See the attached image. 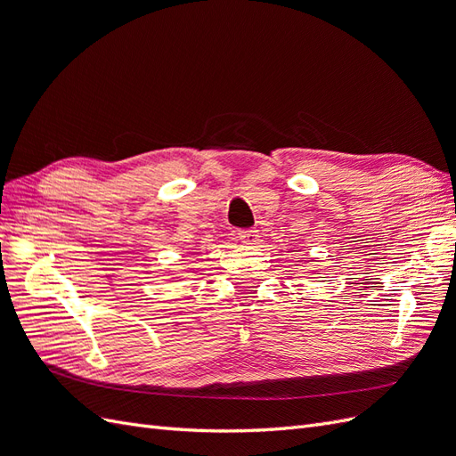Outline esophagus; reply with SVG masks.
Instances as JSON below:
<instances>
[{"mask_svg":"<svg viewBox=\"0 0 456 456\" xmlns=\"http://www.w3.org/2000/svg\"><path fill=\"white\" fill-rule=\"evenodd\" d=\"M238 238H240L245 245H256V243H258V230H255V228L240 230Z\"/></svg>","mask_w":456,"mask_h":456,"instance_id":"34e87169","label":"esophagus"}]
</instances>
